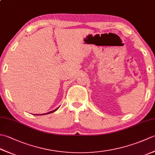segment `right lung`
Returning <instances> with one entry per match:
<instances>
[{"label":"right lung","instance_id":"right-lung-1","mask_svg":"<svg viewBox=\"0 0 155 155\" xmlns=\"http://www.w3.org/2000/svg\"><path fill=\"white\" fill-rule=\"evenodd\" d=\"M59 108V107H58ZM58 108H56L55 110H53L52 111H51V112H48V113H45V114H34V115H42V114H50V113H53V112H55L56 110H58Z\"/></svg>","mask_w":155,"mask_h":155}]
</instances>
